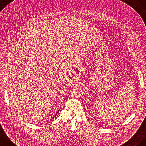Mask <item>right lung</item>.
Wrapping results in <instances>:
<instances>
[{
    "label": "right lung",
    "instance_id": "add662e5",
    "mask_svg": "<svg viewBox=\"0 0 146 146\" xmlns=\"http://www.w3.org/2000/svg\"><path fill=\"white\" fill-rule=\"evenodd\" d=\"M58 111H58V112H57V113H58ZM57 113H56V114H55V115H54V117H55V115H56V114H57ZM54 117H53V118H54Z\"/></svg>",
    "mask_w": 146,
    "mask_h": 146
}]
</instances>
